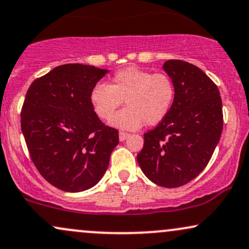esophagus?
<instances>
[{"instance_id": "esophagus-1", "label": "esophagus", "mask_w": 249, "mask_h": 249, "mask_svg": "<svg viewBox=\"0 0 249 249\" xmlns=\"http://www.w3.org/2000/svg\"><path fill=\"white\" fill-rule=\"evenodd\" d=\"M128 137H130V134L126 133V132H119V140H121V142H124V140H126Z\"/></svg>"}]
</instances>
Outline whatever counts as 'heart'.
<instances>
[{"mask_svg":"<svg viewBox=\"0 0 249 249\" xmlns=\"http://www.w3.org/2000/svg\"><path fill=\"white\" fill-rule=\"evenodd\" d=\"M176 89L170 76L139 67H126L113 74L110 85L97 83L90 91V104L98 118H111L124 100L127 107L112 117L111 125L137 130L145 123L153 126L168 116Z\"/></svg>","mask_w":249,"mask_h":249,"instance_id":"obj_1","label":"heart"}]
</instances>
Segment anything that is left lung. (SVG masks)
<instances>
[{
  "label": "left lung",
  "mask_w": 249,
  "mask_h": 249,
  "mask_svg": "<svg viewBox=\"0 0 249 249\" xmlns=\"http://www.w3.org/2000/svg\"><path fill=\"white\" fill-rule=\"evenodd\" d=\"M162 68L175 85V101L168 116L143 134L137 160L153 183L178 188L210 161L223 131V104L218 87L200 68L181 60H168Z\"/></svg>",
  "instance_id": "8db88e82"
}]
</instances>
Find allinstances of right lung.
I'll use <instances>...</instances> for the list:
<instances>
[{
    "instance_id": "1",
    "label": "right lung",
    "mask_w": 249,
    "mask_h": 249,
    "mask_svg": "<svg viewBox=\"0 0 249 249\" xmlns=\"http://www.w3.org/2000/svg\"><path fill=\"white\" fill-rule=\"evenodd\" d=\"M107 73L95 66L61 65L26 92L23 136L39 173L58 189L80 193L97 184L118 145V131L100 121L89 98Z\"/></svg>"
}]
</instances>
